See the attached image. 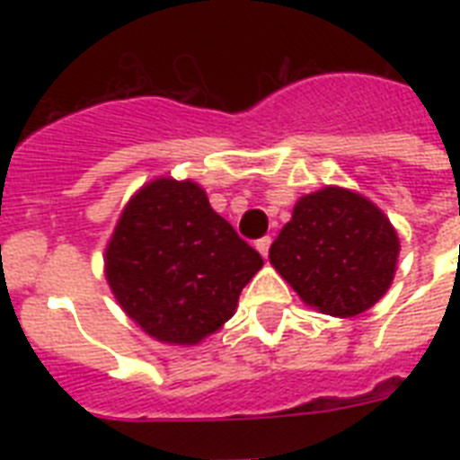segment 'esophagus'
I'll return each instance as SVG.
<instances>
[{"instance_id": "34e87169", "label": "esophagus", "mask_w": 460, "mask_h": 460, "mask_svg": "<svg viewBox=\"0 0 460 460\" xmlns=\"http://www.w3.org/2000/svg\"><path fill=\"white\" fill-rule=\"evenodd\" d=\"M270 245H272V238L265 236V238H260L258 243H255V248H258V252L262 255V258H267V255H270Z\"/></svg>"}]
</instances>
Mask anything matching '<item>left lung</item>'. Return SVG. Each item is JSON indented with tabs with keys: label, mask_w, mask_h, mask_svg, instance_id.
<instances>
[{
	"label": "left lung",
	"mask_w": 460,
	"mask_h": 460,
	"mask_svg": "<svg viewBox=\"0 0 460 460\" xmlns=\"http://www.w3.org/2000/svg\"><path fill=\"white\" fill-rule=\"evenodd\" d=\"M399 234L365 195L324 186L298 198L291 222L270 248V262L305 305L356 317L389 291Z\"/></svg>",
	"instance_id": "obj_1"
}]
</instances>
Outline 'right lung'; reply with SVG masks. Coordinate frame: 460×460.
<instances>
[{
	"instance_id": "obj_1",
	"label": "right lung",
	"mask_w": 460,
	"mask_h": 460,
	"mask_svg": "<svg viewBox=\"0 0 460 460\" xmlns=\"http://www.w3.org/2000/svg\"><path fill=\"white\" fill-rule=\"evenodd\" d=\"M262 258L195 181L157 176L131 195L104 248L111 294L147 336L198 346L236 313Z\"/></svg>"
}]
</instances>
